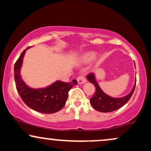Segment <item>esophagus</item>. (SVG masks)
Here are the masks:
<instances>
[{
  "instance_id": "obj_1",
  "label": "esophagus",
  "mask_w": 151,
  "mask_h": 151,
  "mask_svg": "<svg viewBox=\"0 0 151 151\" xmlns=\"http://www.w3.org/2000/svg\"><path fill=\"white\" fill-rule=\"evenodd\" d=\"M77 81H78V83H79V84H84V83H85L86 81V79H85V77H84V75L79 76V77H77Z\"/></svg>"
}]
</instances>
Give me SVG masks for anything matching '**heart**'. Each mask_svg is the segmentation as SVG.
<instances>
[{
  "label": "heart",
  "instance_id": "b5f03b06",
  "mask_svg": "<svg viewBox=\"0 0 151 151\" xmlns=\"http://www.w3.org/2000/svg\"><path fill=\"white\" fill-rule=\"evenodd\" d=\"M96 53L93 52H87L83 53L80 57V60L83 62H89L96 58Z\"/></svg>",
  "mask_w": 151,
  "mask_h": 151
}]
</instances>
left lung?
<instances>
[{
    "instance_id": "1",
    "label": "left lung",
    "mask_w": 151,
    "mask_h": 151,
    "mask_svg": "<svg viewBox=\"0 0 151 151\" xmlns=\"http://www.w3.org/2000/svg\"><path fill=\"white\" fill-rule=\"evenodd\" d=\"M86 77H87L88 80L91 83H92L96 88V92L93 94V97L90 99V103H91L93 109L100 112H104V113L111 112L122 107L131 99L135 90V87H136V79L132 90L129 94L124 96V97L114 98L107 95L106 93H105L102 91L96 80L94 74H88Z\"/></svg>"
}]
</instances>
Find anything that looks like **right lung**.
<instances>
[{
    "label": "right lung",
    "mask_w": 151,
    "mask_h": 151,
    "mask_svg": "<svg viewBox=\"0 0 151 151\" xmlns=\"http://www.w3.org/2000/svg\"><path fill=\"white\" fill-rule=\"evenodd\" d=\"M20 55L14 66V77L17 91L24 103L30 109L43 114L58 112L65 106L69 91L77 84L76 79L72 82L56 81L51 85L42 89H32L24 82L20 75L22 60L25 51Z\"/></svg>",
    "instance_id": "1"
}]
</instances>
